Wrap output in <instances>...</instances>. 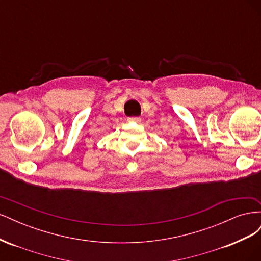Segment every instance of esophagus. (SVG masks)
<instances>
[{"mask_svg": "<svg viewBox=\"0 0 261 261\" xmlns=\"http://www.w3.org/2000/svg\"><path fill=\"white\" fill-rule=\"evenodd\" d=\"M127 121L130 123H139L141 121V118L138 116H132V117L127 118Z\"/></svg>", "mask_w": 261, "mask_h": 261, "instance_id": "1", "label": "esophagus"}]
</instances>
